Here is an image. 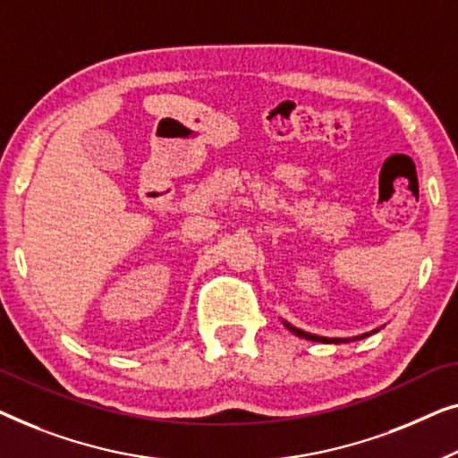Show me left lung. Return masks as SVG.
Wrapping results in <instances>:
<instances>
[{"label":"left lung","mask_w":458,"mask_h":458,"mask_svg":"<svg viewBox=\"0 0 458 458\" xmlns=\"http://www.w3.org/2000/svg\"><path fill=\"white\" fill-rule=\"evenodd\" d=\"M286 327L291 332H294L296 336H301V338H307V340H313V343H349V340H343V338H324V336H315V334H309V332H302V330H299V327H293L291 324H286ZM365 336H369V334H363V336H359V338H365Z\"/></svg>","instance_id":"1"}]
</instances>
